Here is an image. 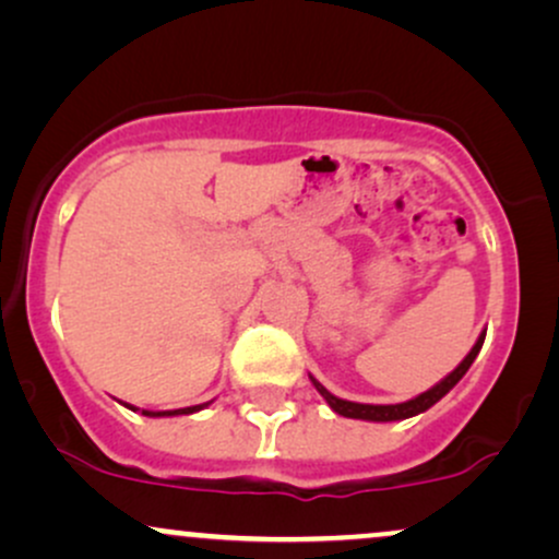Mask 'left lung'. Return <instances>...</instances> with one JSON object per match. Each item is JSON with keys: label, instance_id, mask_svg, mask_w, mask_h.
Listing matches in <instances>:
<instances>
[{"label": "left lung", "instance_id": "1", "mask_svg": "<svg viewBox=\"0 0 559 559\" xmlns=\"http://www.w3.org/2000/svg\"><path fill=\"white\" fill-rule=\"evenodd\" d=\"M484 338H486V331L480 333L478 342L473 344V349L467 352L465 360L457 365V368L452 370V373L441 378L436 386H431L428 391H423V394L413 396V400L407 402H400V404H362V402H349V400H338V396H333L329 389L323 386V383L318 381V378L310 376L312 386L318 389V394L323 396L325 402H329V407L333 409L336 415H344V418H355V420H370V423H391V420H407L413 418V415H420L426 413L428 407H433L436 402L441 400V396L449 394L454 386H457V381L467 373V368H471L473 360L478 357L480 346H484Z\"/></svg>", "mask_w": 559, "mask_h": 559}]
</instances>
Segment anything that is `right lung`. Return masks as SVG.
<instances>
[{
    "label": "right lung",
    "instance_id": "right-lung-1",
    "mask_svg": "<svg viewBox=\"0 0 559 559\" xmlns=\"http://www.w3.org/2000/svg\"><path fill=\"white\" fill-rule=\"evenodd\" d=\"M210 402L204 404H194V407H181V409H159V413H155V409H141V415H146V418H173V415H191V413H199V409L207 407ZM128 409H133L136 413V407L133 404H126Z\"/></svg>",
    "mask_w": 559,
    "mask_h": 559
}]
</instances>
